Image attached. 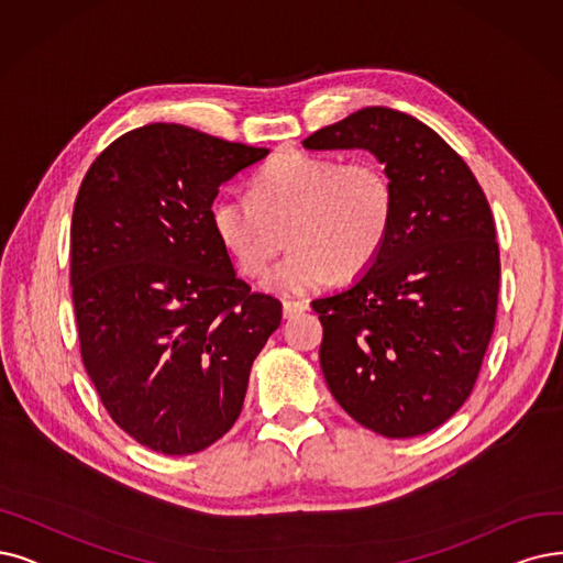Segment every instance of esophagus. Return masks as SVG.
Returning a JSON list of instances; mask_svg holds the SVG:
<instances>
[{
	"label": "esophagus",
	"instance_id": "obj_1",
	"mask_svg": "<svg viewBox=\"0 0 563 563\" xmlns=\"http://www.w3.org/2000/svg\"><path fill=\"white\" fill-rule=\"evenodd\" d=\"M305 309H307V305L300 300H284V317L286 319L298 317V313H302Z\"/></svg>",
	"mask_w": 563,
	"mask_h": 563
}]
</instances>
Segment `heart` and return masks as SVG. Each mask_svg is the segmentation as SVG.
<instances>
[{
	"label": "heart",
	"mask_w": 563,
	"mask_h": 563,
	"mask_svg": "<svg viewBox=\"0 0 563 563\" xmlns=\"http://www.w3.org/2000/svg\"><path fill=\"white\" fill-rule=\"evenodd\" d=\"M395 208V185L378 162L294 150L256 170L252 194L217 196L210 221L246 277H261L288 240L294 250L265 284L279 294H305L332 275L367 273L390 240Z\"/></svg>",
	"instance_id": "b5f03b06"
}]
</instances>
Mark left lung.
<instances>
[{
	"instance_id": "left-lung-1",
	"label": "left lung",
	"mask_w": 563,
	"mask_h": 563,
	"mask_svg": "<svg viewBox=\"0 0 563 563\" xmlns=\"http://www.w3.org/2000/svg\"><path fill=\"white\" fill-rule=\"evenodd\" d=\"M302 147L369 150L397 196L376 263L346 290L311 302L325 384L380 437L432 432L474 390L497 321L501 261L487 198L437 131L393 108L357 110Z\"/></svg>"
}]
</instances>
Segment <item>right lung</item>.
Wrapping results in <instances>:
<instances>
[{
    "mask_svg": "<svg viewBox=\"0 0 563 563\" xmlns=\"http://www.w3.org/2000/svg\"><path fill=\"white\" fill-rule=\"evenodd\" d=\"M265 147L145 124L89 166L71 219L82 365L141 445L191 455L227 434L282 302L235 275L210 208Z\"/></svg>",
    "mask_w": 563,
    "mask_h": 563,
    "instance_id": "right-lung-1",
    "label": "right lung"
}]
</instances>
